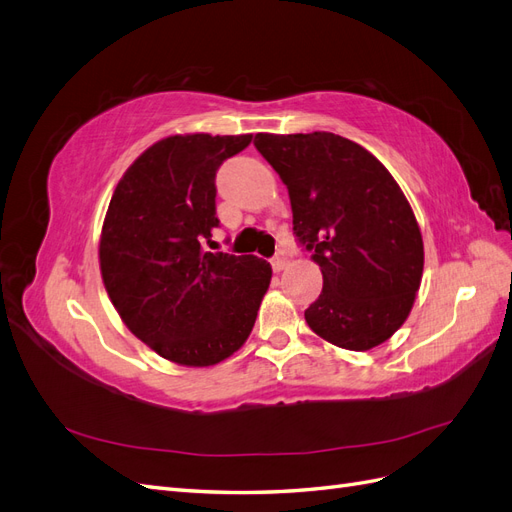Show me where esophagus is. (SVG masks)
Masks as SVG:
<instances>
[{
    "mask_svg": "<svg viewBox=\"0 0 512 512\" xmlns=\"http://www.w3.org/2000/svg\"><path fill=\"white\" fill-rule=\"evenodd\" d=\"M271 267H273V271H277V273L284 271V269L288 267V258H286L284 254L273 256V258H271Z\"/></svg>",
    "mask_w": 512,
    "mask_h": 512,
    "instance_id": "esophagus-1",
    "label": "esophagus"
}]
</instances>
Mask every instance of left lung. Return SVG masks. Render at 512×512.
<instances>
[{
	"label": "left lung",
	"mask_w": 512,
	"mask_h": 512,
	"mask_svg": "<svg viewBox=\"0 0 512 512\" xmlns=\"http://www.w3.org/2000/svg\"><path fill=\"white\" fill-rule=\"evenodd\" d=\"M288 188L292 232L322 271L309 329L369 350L406 322L423 275V239L397 181L369 151L331 132L256 134Z\"/></svg>",
	"instance_id": "obj_1"
}]
</instances>
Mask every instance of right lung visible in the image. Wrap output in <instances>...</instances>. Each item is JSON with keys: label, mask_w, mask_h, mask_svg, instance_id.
<instances>
[{"label": "right lung", "mask_w": 512, "mask_h": 512, "mask_svg": "<svg viewBox=\"0 0 512 512\" xmlns=\"http://www.w3.org/2000/svg\"><path fill=\"white\" fill-rule=\"evenodd\" d=\"M252 134L170 136L117 183L100 239L108 297L128 329L168 361L215 365L252 333L271 265L258 256L205 252L215 173Z\"/></svg>", "instance_id": "obj_1"}]
</instances>
